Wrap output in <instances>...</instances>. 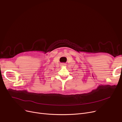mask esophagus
<instances>
[{"mask_svg": "<svg viewBox=\"0 0 122 122\" xmlns=\"http://www.w3.org/2000/svg\"><path fill=\"white\" fill-rule=\"evenodd\" d=\"M61 66H65V64H64V63H62V64H61Z\"/></svg>", "mask_w": 122, "mask_h": 122, "instance_id": "obj_1", "label": "esophagus"}]
</instances>
